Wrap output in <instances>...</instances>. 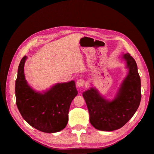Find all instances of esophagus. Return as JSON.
Instances as JSON below:
<instances>
[{
	"instance_id": "obj_1",
	"label": "esophagus",
	"mask_w": 154,
	"mask_h": 154,
	"mask_svg": "<svg viewBox=\"0 0 154 154\" xmlns=\"http://www.w3.org/2000/svg\"><path fill=\"white\" fill-rule=\"evenodd\" d=\"M85 83V81L83 79H79L76 81V85L78 87H82L84 86Z\"/></svg>"
}]
</instances>
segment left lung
<instances>
[{
	"mask_svg": "<svg viewBox=\"0 0 154 154\" xmlns=\"http://www.w3.org/2000/svg\"><path fill=\"white\" fill-rule=\"evenodd\" d=\"M122 58L127 62L128 73L113 100H106L93 87L83 93L91 125L102 131L122 128L132 118L140 104L141 85L137 63L129 53Z\"/></svg>",
	"mask_w": 154,
	"mask_h": 154,
	"instance_id": "1",
	"label": "left lung"
}]
</instances>
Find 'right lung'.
Instances as JSON below:
<instances>
[{
	"label": "right lung",
	"instance_id": "right-lung-1",
	"mask_svg": "<svg viewBox=\"0 0 154 154\" xmlns=\"http://www.w3.org/2000/svg\"><path fill=\"white\" fill-rule=\"evenodd\" d=\"M24 56L18 68L15 82L16 103L22 118L32 127L45 133L63 130L68 122L70 105L77 94L74 81L57 83L40 93L27 84L24 73Z\"/></svg>",
	"mask_w": 154,
	"mask_h": 154
}]
</instances>
